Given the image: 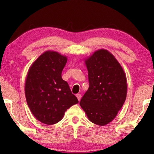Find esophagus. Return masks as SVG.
Segmentation results:
<instances>
[{
  "instance_id": "obj_1",
  "label": "esophagus",
  "mask_w": 154,
  "mask_h": 154,
  "mask_svg": "<svg viewBox=\"0 0 154 154\" xmlns=\"http://www.w3.org/2000/svg\"><path fill=\"white\" fill-rule=\"evenodd\" d=\"M76 96H77V99H78V100L80 101V100H81V97H82V96H81L80 94H77L76 95Z\"/></svg>"
}]
</instances>
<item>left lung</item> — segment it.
I'll return each mask as SVG.
<instances>
[{
	"label": "left lung",
	"mask_w": 154,
	"mask_h": 154,
	"mask_svg": "<svg viewBox=\"0 0 154 154\" xmlns=\"http://www.w3.org/2000/svg\"><path fill=\"white\" fill-rule=\"evenodd\" d=\"M89 88L80 106L90 122L105 126L118 115L126 100L127 80L120 64L109 51L100 49L85 60Z\"/></svg>",
	"instance_id": "left-lung-1"
}]
</instances>
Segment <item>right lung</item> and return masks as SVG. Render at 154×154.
I'll return each mask as SVG.
<instances>
[{
	"label": "right lung",
	"mask_w": 154,
	"mask_h": 154,
	"mask_svg": "<svg viewBox=\"0 0 154 154\" xmlns=\"http://www.w3.org/2000/svg\"><path fill=\"white\" fill-rule=\"evenodd\" d=\"M66 62V56L46 51L28 71L25 82L27 104L36 119L47 125L58 123L68 109L79 103L62 78Z\"/></svg>",
	"instance_id": "right-lung-1"
}]
</instances>
